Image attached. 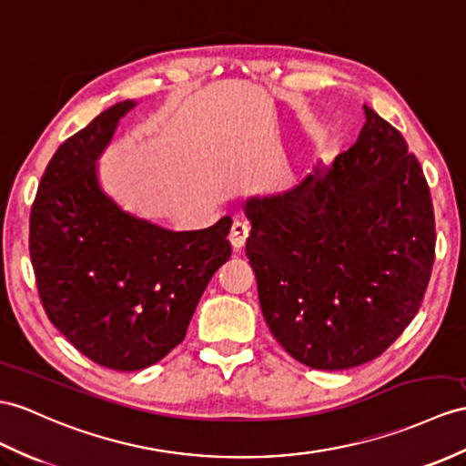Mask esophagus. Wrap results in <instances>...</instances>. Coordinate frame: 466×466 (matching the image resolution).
Instances as JSON below:
<instances>
[{
	"label": "esophagus",
	"instance_id": "esophagus-1",
	"mask_svg": "<svg viewBox=\"0 0 466 466\" xmlns=\"http://www.w3.org/2000/svg\"><path fill=\"white\" fill-rule=\"evenodd\" d=\"M248 233H251V225L245 219H235L233 227H231V233H229V241L235 248H241L247 241Z\"/></svg>",
	"mask_w": 466,
	"mask_h": 466
}]
</instances>
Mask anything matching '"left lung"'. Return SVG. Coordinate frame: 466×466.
<instances>
[{"instance_id": "obj_1", "label": "left lung", "mask_w": 466, "mask_h": 466, "mask_svg": "<svg viewBox=\"0 0 466 466\" xmlns=\"http://www.w3.org/2000/svg\"><path fill=\"white\" fill-rule=\"evenodd\" d=\"M356 144L280 196L251 198L245 253L277 342L314 370L378 358L413 320L435 260L423 169L364 105Z\"/></svg>"}]
</instances>
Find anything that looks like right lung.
Returning a JSON list of instances; mask_svg holds the SVG:
<instances>
[{"instance_id":"obj_1","label":"right lung","mask_w":466,"mask_h":466,"mask_svg":"<svg viewBox=\"0 0 466 466\" xmlns=\"http://www.w3.org/2000/svg\"><path fill=\"white\" fill-rule=\"evenodd\" d=\"M138 102L106 108L59 146L29 219V253L49 320L69 342L118 371L160 361L186 338L208 282L227 258L231 218L169 231L124 211L96 160Z\"/></svg>"}]
</instances>
